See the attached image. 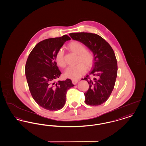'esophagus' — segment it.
<instances>
[{"instance_id": "esophagus-1", "label": "esophagus", "mask_w": 146, "mask_h": 146, "mask_svg": "<svg viewBox=\"0 0 146 146\" xmlns=\"http://www.w3.org/2000/svg\"><path fill=\"white\" fill-rule=\"evenodd\" d=\"M78 82V80H72V83L74 84V85H76V84Z\"/></svg>"}]
</instances>
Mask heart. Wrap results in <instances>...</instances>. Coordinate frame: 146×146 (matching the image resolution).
Returning a JSON list of instances; mask_svg holds the SVG:
<instances>
[{
  "label": "heart",
  "mask_w": 146,
  "mask_h": 146,
  "mask_svg": "<svg viewBox=\"0 0 146 146\" xmlns=\"http://www.w3.org/2000/svg\"><path fill=\"white\" fill-rule=\"evenodd\" d=\"M67 48L71 52L78 55L76 66H70L66 70L64 75L66 77L73 80L80 78L85 72V68L89 70L92 66L94 61L93 52L86 50L85 46L79 41H74L70 42ZM55 60L57 64L61 68H64L66 63L64 58V52L60 49L55 56Z\"/></svg>",
  "instance_id": "obj_1"
}]
</instances>
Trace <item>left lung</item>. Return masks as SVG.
<instances>
[{"instance_id":"left-lung-1","label":"left lung","mask_w":146,"mask_h":146,"mask_svg":"<svg viewBox=\"0 0 146 146\" xmlns=\"http://www.w3.org/2000/svg\"><path fill=\"white\" fill-rule=\"evenodd\" d=\"M70 37L79 41L93 52L92 70L82 79L88 82L89 88L85 94L86 104L97 106L109 98L117 76V60L110 45L99 35L89 33L70 34Z\"/></svg>"}]
</instances>
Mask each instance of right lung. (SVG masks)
Wrapping results in <instances>:
<instances>
[{
	"label": "right lung",
	"mask_w": 146,
	"mask_h": 146,
	"mask_svg": "<svg viewBox=\"0 0 146 146\" xmlns=\"http://www.w3.org/2000/svg\"><path fill=\"white\" fill-rule=\"evenodd\" d=\"M70 40L64 35L40 42L26 62L25 73L31 94L38 105L49 111L61 109L66 103L67 90L74 86L70 79L57 81L61 72L55 56L65 42Z\"/></svg>",
	"instance_id": "add662e5"
}]
</instances>
